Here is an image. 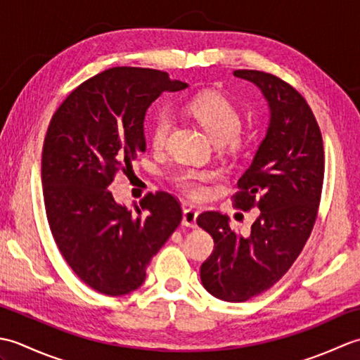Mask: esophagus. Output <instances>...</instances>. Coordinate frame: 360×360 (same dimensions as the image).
I'll use <instances>...</instances> for the list:
<instances>
[{"instance_id":"obj_1","label":"esophagus","mask_w":360,"mask_h":360,"mask_svg":"<svg viewBox=\"0 0 360 360\" xmlns=\"http://www.w3.org/2000/svg\"><path fill=\"white\" fill-rule=\"evenodd\" d=\"M196 218H198V212L190 207H186L184 213H182V224L187 227H196L198 226Z\"/></svg>"}]
</instances>
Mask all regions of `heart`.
Masks as SVG:
<instances>
[{"instance_id":"1","label":"heart","mask_w":360,"mask_h":360,"mask_svg":"<svg viewBox=\"0 0 360 360\" xmlns=\"http://www.w3.org/2000/svg\"><path fill=\"white\" fill-rule=\"evenodd\" d=\"M186 111L200 124L213 141L219 142L227 156H238L246 147V136L241 129V112L231 98L217 91H204L186 103ZM172 129L168 112H158L148 128V139L155 150H162ZM215 178V173L204 168L182 167L170 174L179 192L193 200H202L207 193L205 186Z\"/></svg>"}]
</instances>
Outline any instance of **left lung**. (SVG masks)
Listing matches in <instances>:
<instances>
[{
  "label": "left lung",
  "instance_id": "8db88e82",
  "mask_svg": "<svg viewBox=\"0 0 360 360\" xmlns=\"http://www.w3.org/2000/svg\"><path fill=\"white\" fill-rule=\"evenodd\" d=\"M233 75L255 83L271 106L267 134L232 196L236 209L262 213L250 236L231 229L219 212H204L196 223L215 243L201 266L204 288L238 303L272 288L302 254L319 215L325 151L314 112L295 88L262 71Z\"/></svg>",
  "mask_w": 360,
  "mask_h": 360
}]
</instances>
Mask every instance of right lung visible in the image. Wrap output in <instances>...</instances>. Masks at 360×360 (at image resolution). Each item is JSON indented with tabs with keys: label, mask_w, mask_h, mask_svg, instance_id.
I'll list each match as a JSON object with an SVG mask.
<instances>
[{
	"label": "right lung",
	"mask_w": 360,
	"mask_h": 360,
	"mask_svg": "<svg viewBox=\"0 0 360 360\" xmlns=\"http://www.w3.org/2000/svg\"><path fill=\"white\" fill-rule=\"evenodd\" d=\"M186 86L165 71L110 68L80 83L49 122L41 153L46 217L65 262L97 292L139 288L181 223V202L172 193H147L131 212L114 201L110 186L133 172L147 148L143 117L151 102Z\"/></svg>",
	"instance_id": "1"
}]
</instances>
